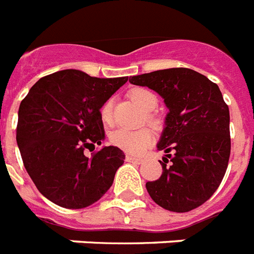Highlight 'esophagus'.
I'll use <instances>...</instances> for the list:
<instances>
[{"label": "esophagus", "mask_w": 254, "mask_h": 254, "mask_svg": "<svg viewBox=\"0 0 254 254\" xmlns=\"http://www.w3.org/2000/svg\"><path fill=\"white\" fill-rule=\"evenodd\" d=\"M126 161L133 162V164H141V162H143V160L139 159V157H135V156L127 155V156H126Z\"/></svg>", "instance_id": "esophagus-1"}]
</instances>
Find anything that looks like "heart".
Returning a JSON list of instances; mask_svg holds the SVG:
<instances>
[{
  "instance_id": "b5f03b06",
  "label": "heart",
  "mask_w": 254,
  "mask_h": 254,
  "mask_svg": "<svg viewBox=\"0 0 254 254\" xmlns=\"http://www.w3.org/2000/svg\"><path fill=\"white\" fill-rule=\"evenodd\" d=\"M129 99L143 111H147L148 114L145 117V121L153 128H160L161 127V121L159 117L152 114L149 111L155 110L157 106V97L149 89L145 88H133L128 92ZM101 119L106 126H111L114 122L113 118V101L107 99L101 107ZM111 143L115 147L121 148L127 153L131 155H140L147 149L153 141V133L149 128L140 129H126L119 128L115 129L110 135Z\"/></svg>"
}]
</instances>
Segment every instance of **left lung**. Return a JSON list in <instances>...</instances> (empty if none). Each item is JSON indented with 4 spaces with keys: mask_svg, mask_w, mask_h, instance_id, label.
Instances as JSON below:
<instances>
[{
    "mask_svg": "<svg viewBox=\"0 0 254 254\" xmlns=\"http://www.w3.org/2000/svg\"><path fill=\"white\" fill-rule=\"evenodd\" d=\"M129 82L157 92L169 109L157 144L166 153L162 174L145 184L148 194L173 212L199 207L216 191L230 161V110L220 89L189 68L144 73Z\"/></svg>",
    "mask_w": 254,
    "mask_h": 254,
    "instance_id": "obj_1",
    "label": "left lung"
}]
</instances>
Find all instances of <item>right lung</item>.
<instances>
[{
	"label": "right lung",
	"instance_id": "right-lung-1",
	"mask_svg": "<svg viewBox=\"0 0 254 254\" xmlns=\"http://www.w3.org/2000/svg\"><path fill=\"white\" fill-rule=\"evenodd\" d=\"M128 77L97 78L76 69L42 77L18 111L17 143L28 176L47 199L77 210L95 203L110 189L125 162L117 147L101 145V107Z\"/></svg>",
	"mask_w": 254,
	"mask_h": 254
}]
</instances>
